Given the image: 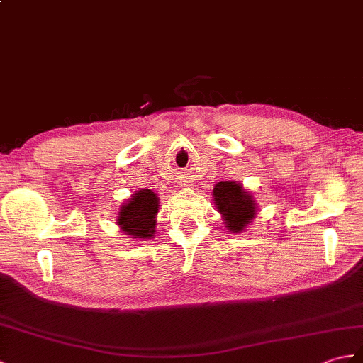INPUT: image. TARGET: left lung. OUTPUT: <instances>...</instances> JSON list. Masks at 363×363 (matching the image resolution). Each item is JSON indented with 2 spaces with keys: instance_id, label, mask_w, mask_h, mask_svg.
Wrapping results in <instances>:
<instances>
[{
  "instance_id": "8db88e82",
  "label": "left lung",
  "mask_w": 363,
  "mask_h": 363,
  "mask_svg": "<svg viewBox=\"0 0 363 363\" xmlns=\"http://www.w3.org/2000/svg\"><path fill=\"white\" fill-rule=\"evenodd\" d=\"M215 207L220 212L225 229L241 233L257 216V202L254 195L237 181L218 182L212 191Z\"/></svg>"
}]
</instances>
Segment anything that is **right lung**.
<instances>
[{
	"label": "right lung",
	"mask_w": 363,
	"mask_h": 363,
	"mask_svg": "<svg viewBox=\"0 0 363 363\" xmlns=\"http://www.w3.org/2000/svg\"><path fill=\"white\" fill-rule=\"evenodd\" d=\"M159 212V198L151 189L134 191L126 199L117 213V225L122 233L134 241H147L156 237V224Z\"/></svg>",
	"instance_id": "right-lung-1"
}]
</instances>
